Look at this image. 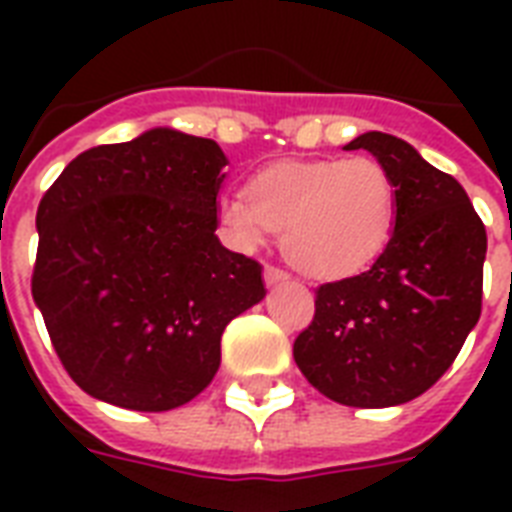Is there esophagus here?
<instances>
[{
  "mask_svg": "<svg viewBox=\"0 0 512 512\" xmlns=\"http://www.w3.org/2000/svg\"><path fill=\"white\" fill-rule=\"evenodd\" d=\"M263 276H265V284H268V287H273V284H279V281L289 279V273L281 271V268H276V265H265Z\"/></svg>",
  "mask_w": 512,
  "mask_h": 512,
  "instance_id": "1",
  "label": "esophagus"
}]
</instances>
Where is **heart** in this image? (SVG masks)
Masks as SVG:
<instances>
[{
  "label": "heart",
  "instance_id": "heart-1",
  "mask_svg": "<svg viewBox=\"0 0 512 512\" xmlns=\"http://www.w3.org/2000/svg\"><path fill=\"white\" fill-rule=\"evenodd\" d=\"M225 231L255 247L284 231L281 249L311 279H348L385 252L398 217L396 180L372 156L279 162L217 204Z\"/></svg>",
  "mask_w": 512,
  "mask_h": 512
}]
</instances>
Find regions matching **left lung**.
I'll return each mask as SVG.
<instances>
[{"label":"left lung","mask_w":512,"mask_h":512,"mask_svg":"<svg viewBox=\"0 0 512 512\" xmlns=\"http://www.w3.org/2000/svg\"><path fill=\"white\" fill-rule=\"evenodd\" d=\"M358 148L396 180V228L369 271L316 289L295 361L337 404L382 409L425 393L478 324L486 228L465 188L406 140L364 132L345 151Z\"/></svg>","instance_id":"obj_1"}]
</instances>
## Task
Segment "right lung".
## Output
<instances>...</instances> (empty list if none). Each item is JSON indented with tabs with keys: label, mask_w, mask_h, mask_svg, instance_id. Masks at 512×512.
Listing matches in <instances>:
<instances>
[{
	"label": "right lung",
	"mask_w": 512,
	"mask_h": 512,
	"mask_svg": "<svg viewBox=\"0 0 512 512\" xmlns=\"http://www.w3.org/2000/svg\"><path fill=\"white\" fill-rule=\"evenodd\" d=\"M215 140L154 127L84 151L36 209L31 295L71 380L132 412L207 388L228 321L265 297L263 268L220 244Z\"/></svg>",
	"instance_id": "add662e5"
}]
</instances>
